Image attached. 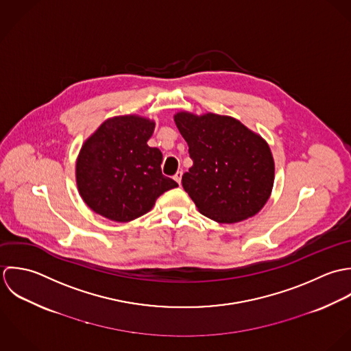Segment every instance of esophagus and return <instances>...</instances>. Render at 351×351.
Segmentation results:
<instances>
[{"label": "esophagus", "mask_w": 351, "mask_h": 351, "mask_svg": "<svg viewBox=\"0 0 351 351\" xmlns=\"http://www.w3.org/2000/svg\"><path fill=\"white\" fill-rule=\"evenodd\" d=\"M182 175H183V172H182V171H178V172L175 173V176H173V179L176 180V183H178V184H180V183H182Z\"/></svg>", "instance_id": "1"}]
</instances>
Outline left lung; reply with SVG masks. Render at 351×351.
<instances>
[{
  "mask_svg": "<svg viewBox=\"0 0 351 351\" xmlns=\"http://www.w3.org/2000/svg\"><path fill=\"white\" fill-rule=\"evenodd\" d=\"M173 119L193 160L182 184L198 210L219 223H234L266 205L276 169L266 141L232 117L183 111Z\"/></svg>",
  "mask_w": 351,
  "mask_h": 351,
  "instance_id": "1",
  "label": "left lung"
}]
</instances>
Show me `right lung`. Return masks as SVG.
Returning <instances> with one entry per match:
<instances>
[{
  "label": "right lung",
  "mask_w": 351,
  "mask_h": 351,
  "mask_svg": "<svg viewBox=\"0 0 351 351\" xmlns=\"http://www.w3.org/2000/svg\"><path fill=\"white\" fill-rule=\"evenodd\" d=\"M154 122L138 115L107 119L84 142L75 180L84 202L100 215L129 222L146 214L178 183L161 173L162 153L147 141Z\"/></svg>",
  "instance_id": "obj_1"
}]
</instances>
